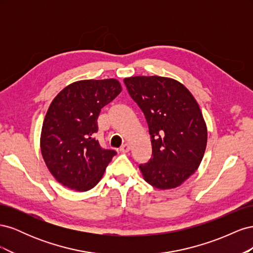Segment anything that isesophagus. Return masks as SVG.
Listing matches in <instances>:
<instances>
[{
    "label": "esophagus",
    "instance_id": "esophagus-1",
    "mask_svg": "<svg viewBox=\"0 0 253 253\" xmlns=\"http://www.w3.org/2000/svg\"><path fill=\"white\" fill-rule=\"evenodd\" d=\"M129 145H128V143H125V144H122L121 145V148H120V152L121 153H127L128 151H129Z\"/></svg>",
    "mask_w": 253,
    "mask_h": 253
}]
</instances>
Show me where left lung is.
Returning a JSON list of instances; mask_svg holds the SVG:
<instances>
[{"label":"left lung","instance_id":"left-lung-1","mask_svg":"<svg viewBox=\"0 0 253 253\" xmlns=\"http://www.w3.org/2000/svg\"><path fill=\"white\" fill-rule=\"evenodd\" d=\"M128 94L144 114L152 157L139 169L160 190L182 185L200 167L208 139L200 105L179 81L160 76L125 78Z\"/></svg>","mask_w":253,"mask_h":253}]
</instances>
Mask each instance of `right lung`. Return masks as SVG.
<instances>
[{
  "mask_svg": "<svg viewBox=\"0 0 253 253\" xmlns=\"http://www.w3.org/2000/svg\"><path fill=\"white\" fill-rule=\"evenodd\" d=\"M122 90L117 79L80 80L53 98L43 121L40 148L50 174L64 187L84 192L100 181L114 150L95 138L101 109Z\"/></svg>",
  "mask_w": 253,
  "mask_h": 253,
  "instance_id": "1",
  "label": "right lung"
}]
</instances>
